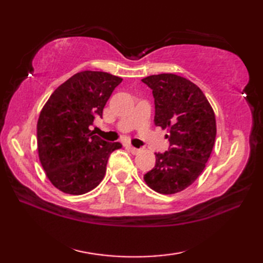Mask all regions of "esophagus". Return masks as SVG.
Here are the masks:
<instances>
[{
    "label": "esophagus",
    "instance_id": "esophagus-1",
    "mask_svg": "<svg viewBox=\"0 0 263 263\" xmlns=\"http://www.w3.org/2000/svg\"><path fill=\"white\" fill-rule=\"evenodd\" d=\"M126 148L130 150V152L133 154V155H137L139 152H140V150H139L138 148H135V147H132V146H126Z\"/></svg>",
    "mask_w": 263,
    "mask_h": 263
}]
</instances>
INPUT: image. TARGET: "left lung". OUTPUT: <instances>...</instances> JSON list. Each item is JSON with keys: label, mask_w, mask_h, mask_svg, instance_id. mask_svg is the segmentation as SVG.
I'll list each match as a JSON object with an SVG mask.
<instances>
[{"label": "left lung", "mask_w": 263, "mask_h": 263, "mask_svg": "<svg viewBox=\"0 0 263 263\" xmlns=\"http://www.w3.org/2000/svg\"><path fill=\"white\" fill-rule=\"evenodd\" d=\"M142 82L153 90L155 124L167 128L170 148L155 153V167L144 174L148 186L174 194L191 185L204 170L216 139V117L202 90L185 78L161 73Z\"/></svg>", "instance_id": "left-lung-1"}]
</instances>
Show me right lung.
<instances>
[{
	"mask_svg": "<svg viewBox=\"0 0 263 263\" xmlns=\"http://www.w3.org/2000/svg\"><path fill=\"white\" fill-rule=\"evenodd\" d=\"M122 78L82 71L55 90L37 123L38 155L48 180L64 193L80 195L102 182L110 154L122 148L93 136L90 125Z\"/></svg>",
	"mask_w": 263,
	"mask_h": 263,
	"instance_id": "add662e5",
	"label": "right lung"
}]
</instances>
